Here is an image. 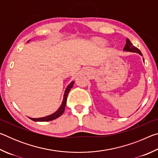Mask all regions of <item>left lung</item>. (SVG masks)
<instances>
[{
	"mask_svg": "<svg viewBox=\"0 0 158 158\" xmlns=\"http://www.w3.org/2000/svg\"><path fill=\"white\" fill-rule=\"evenodd\" d=\"M124 51H126V52H135V53H138L139 54H140L141 56H142V53L140 52V50L138 49L135 46H133V44L131 43V42L130 41V40L127 38L126 40V44L124 47ZM143 60L144 61V59L143 58Z\"/></svg>",
	"mask_w": 158,
	"mask_h": 158,
	"instance_id": "1",
	"label": "left lung"
}]
</instances>
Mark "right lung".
Instances as JSON below:
<instances>
[{
  "label": "right lung",
  "mask_w": 158,
  "mask_h": 158,
  "mask_svg": "<svg viewBox=\"0 0 158 158\" xmlns=\"http://www.w3.org/2000/svg\"><path fill=\"white\" fill-rule=\"evenodd\" d=\"M74 81H72L70 84H69L68 86L66 88V90L65 91V94H64L63 96V102L61 104L60 106L59 109L52 115H49V116H45L43 118H29L31 119L32 121H41V122H44V121H52V120H54L56 118H57L59 116H60L61 115L63 114L64 111H65V105H66V102H67V98H68V93L69 92V90L72 89V87L74 85Z\"/></svg>",
  "instance_id": "add662e5"
}]
</instances>
